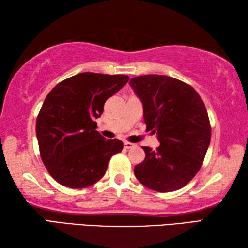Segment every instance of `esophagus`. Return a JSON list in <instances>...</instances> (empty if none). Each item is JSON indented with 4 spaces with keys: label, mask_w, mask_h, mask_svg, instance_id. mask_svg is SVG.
<instances>
[{
    "label": "esophagus",
    "mask_w": 248,
    "mask_h": 248,
    "mask_svg": "<svg viewBox=\"0 0 248 248\" xmlns=\"http://www.w3.org/2000/svg\"><path fill=\"white\" fill-rule=\"evenodd\" d=\"M134 145L133 143H129V141H124V147L126 148V149H129V148H132V147H134Z\"/></svg>",
    "instance_id": "34e87169"
}]
</instances>
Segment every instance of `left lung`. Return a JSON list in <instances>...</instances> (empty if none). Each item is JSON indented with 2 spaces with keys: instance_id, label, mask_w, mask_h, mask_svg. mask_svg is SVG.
<instances>
[{
  "instance_id": "1",
  "label": "left lung",
  "mask_w": 248,
  "mask_h": 248,
  "mask_svg": "<svg viewBox=\"0 0 248 248\" xmlns=\"http://www.w3.org/2000/svg\"><path fill=\"white\" fill-rule=\"evenodd\" d=\"M129 84L143 102L146 131L158 134L156 151L143 147L145 159L134 167L141 185L171 192L191 181L203 165L211 140L204 102L190 84L161 75L133 78Z\"/></svg>"
}]
</instances>
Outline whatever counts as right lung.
I'll return each mask as SVG.
<instances>
[{
	"label": "right lung",
	"mask_w": 248,
	"mask_h": 248,
	"mask_svg": "<svg viewBox=\"0 0 248 248\" xmlns=\"http://www.w3.org/2000/svg\"><path fill=\"white\" fill-rule=\"evenodd\" d=\"M128 80L124 75L82 72L48 93L36 121V135L40 158L58 184L74 189L94 185L111 157L122 152L120 140H105L95 131L94 119Z\"/></svg>",
	"instance_id": "right-lung-1"
}]
</instances>
